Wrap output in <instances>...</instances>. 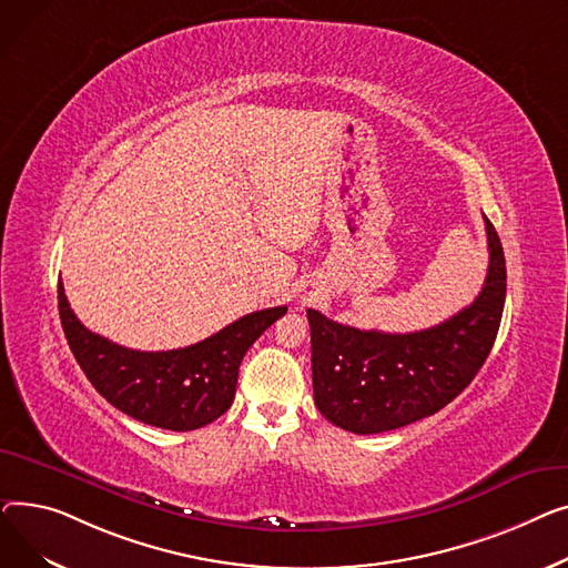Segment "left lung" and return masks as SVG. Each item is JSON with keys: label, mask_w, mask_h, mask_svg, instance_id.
I'll use <instances>...</instances> for the list:
<instances>
[{"label": "left lung", "mask_w": 568, "mask_h": 568, "mask_svg": "<svg viewBox=\"0 0 568 568\" xmlns=\"http://www.w3.org/2000/svg\"><path fill=\"white\" fill-rule=\"evenodd\" d=\"M488 273L475 303L440 325L406 335L357 329L307 310L314 402L335 426L372 436L433 413L473 383L503 321L507 265L488 217Z\"/></svg>", "instance_id": "8db88e82"}]
</instances>
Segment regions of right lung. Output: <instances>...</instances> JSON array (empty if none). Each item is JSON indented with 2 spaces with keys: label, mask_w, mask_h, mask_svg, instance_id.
<instances>
[{
  "label": "right lung",
  "mask_w": 568,
  "mask_h": 568,
  "mask_svg": "<svg viewBox=\"0 0 568 568\" xmlns=\"http://www.w3.org/2000/svg\"><path fill=\"white\" fill-rule=\"evenodd\" d=\"M57 293L63 335L98 394L132 419L170 430H194L224 415L236 396L245 353L286 314V307L261 310L199 344L146 353L87 329L65 300L61 280Z\"/></svg>",
  "instance_id": "1"
}]
</instances>
